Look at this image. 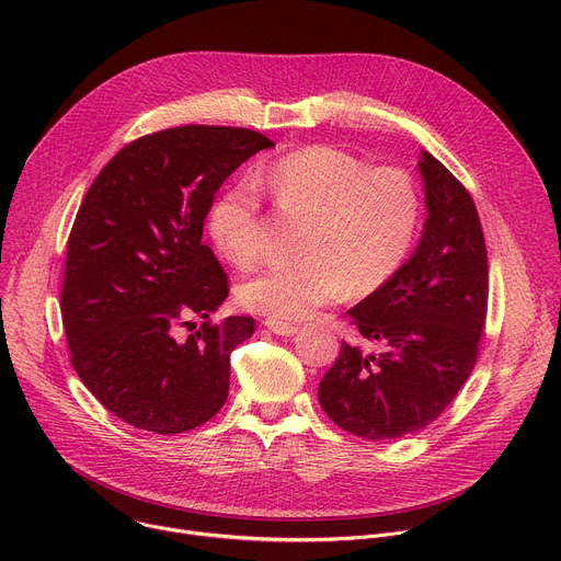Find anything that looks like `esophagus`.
I'll list each match as a JSON object with an SVG mask.
<instances>
[{
  "mask_svg": "<svg viewBox=\"0 0 561 561\" xmlns=\"http://www.w3.org/2000/svg\"><path fill=\"white\" fill-rule=\"evenodd\" d=\"M268 331L275 333V335H282V337H290L297 333V327L295 324H286V322H277V319H268L266 322Z\"/></svg>",
  "mask_w": 561,
  "mask_h": 561,
  "instance_id": "1",
  "label": "esophagus"
}]
</instances>
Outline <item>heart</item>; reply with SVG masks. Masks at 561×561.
Instances as JSON below:
<instances>
[{
  "mask_svg": "<svg viewBox=\"0 0 561 561\" xmlns=\"http://www.w3.org/2000/svg\"><path fill=\"white\" fill-rule=\"evenodd\" d=\"M277 208L306 217L297 262L271 266L239 284L247 310L271 319H301L342 297L379 290L407 262L420 228L415 180L394 167H368L357 154L314 144L282 154L253 178ZM213 242L239 268L264 253L260 193L239 184L219 195L208 215Z\"/></svg>",
  "mask_w": 561,
  "mask_h": 561,
  "instance_id": "obj_1",
  "label": "heart"
}]
</instances>
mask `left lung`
<instances>
[{"label": "left lung", "instance_id": "obj_1", "mask_svg": "<svg viewBox=\"0 0 561 561\" xmlns=\"http://www.w3.org/2000/svg\"><path fill=\"white\" fill-rule=\"evenodd\" d=\"M426 226L413 257L348 310L381 353L342 342L319 404L346 433L383 442L433 424L466 383L489 310L482 221L466 186L422 150Z\"/></svg>", "mask_w": 561, "mask_h": 561}]
</instances>
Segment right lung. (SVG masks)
<instances>
[{"label": "right lung", "instance_id": "add662e5", "mask_svg": "<svg viewBox=\"0 0 561 561\" xmlns=\"http://www.w3.org/2000/svg\"><path fill=\"white\" fill-rule=\"evenodd\" d=\"M271 146L251 128L157 130L126 144L79 206L61 286L70 364L126 424L175 435L224 407L230 353L255 319H208L228 275L202 242L204 219L226 178Z\"/></svg>", "mask_w": 561, "mask_h": 561}]
</instances>
